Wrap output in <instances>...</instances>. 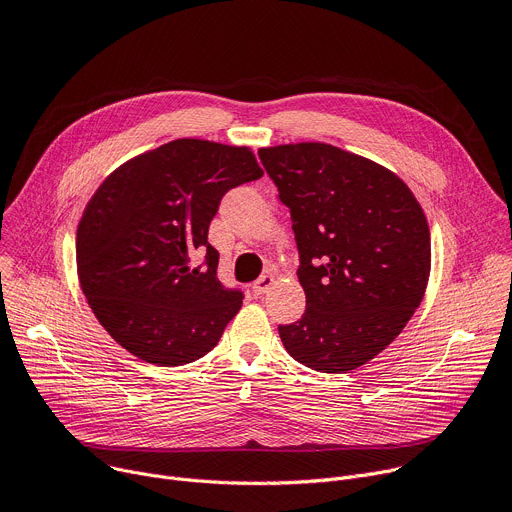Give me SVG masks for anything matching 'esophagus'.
Masks as SVG:
<instances>
[{"label":"esophagus","instance_id":"esophagus-1","mask_svg":"<svg viewBox=\"0 0 512 512\" xmlns=\"http://www.w3.org/2000/svg\"><path fill=\"white\" fill-rule=\"evenodd\" d=\"M271 285H273V277H271V275H261V277L253 283V287H251V289H253V294H255V296H263L265 291H267Z\"/></svg>","mask_w":512,"mask_h":512}]
</instances>
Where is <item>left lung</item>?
Listing matches in <instances>:
<instances>
[{
  "label": "left lung",
  "mask_w": 512,
  "mask_h": 512,
  "mask_svg": "<svg viewBox=\"0 0 512 512\" xmlns=\"http://www.w3.org/2000/svg\"><path fill=\"white\" fill-rule=\"evenodd\" d=\"M289 208L306 312L279 324L298 362L346 373L375 358L419 308L429 229L411 190L387 168L328 143L259 150Z\"/></svg>",
  "instance_id": "left-lung-1"
}]
</instances>
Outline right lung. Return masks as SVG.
<instances>
[{
  "label": "right lung",
  "mask_w": 512,
  "mask_h": 512,
  "mask_svg": "<svg viewBox=\"0 0 512 512\" xmlns=\"http://www.w3.org/2000/svg\"><path fill=\"white\" fill-rule=\"evenodd\" d=\"M261 176L247 148L176 139L101 184L77 231V267L91 310L125 350L180 367L218 344L245 294L216 277L208 227L229 190Z\"/></svg>",
  "instance_id": "1"
}]
</instances>
